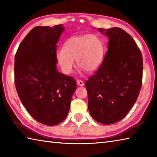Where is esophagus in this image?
<instances>
[{
    "instance_id": "1",
    "label": "esophagus",
    "mask_w": 157,
    "mask_h": 157,
    "mask_svg": "<svg viewBox=\"0 0 157 157\" xmlns=\"http://www.w3.org/2000/svg\"><path fill=\"white\" fill-rule=\"evenodd\" d=\"M77 84H78V86H84V82L82 81V80H78L77 81Z\"/></svg>"
}]
</instances>
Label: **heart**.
I'll return each mask as SVG.
<instances>
[{"label":"heart","mask_w":157,"mask_h":157,"mask_svg":"<svg viewBox=\"0 0 157 157\" xmlns=\"http://www.w3.org/2000/svg\"><path fill=\"white\" fill-rule=\"evenodd\" d=\"M105 53L103 40L95 35L73 36L67 39L63 50L58 51L56 59L63 71L69 74L77 65L88 73H93L102 63Z\"/></svg>","instance_id":"1"}]
</instances>
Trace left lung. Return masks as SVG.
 <instances>
[{
  "instance_id": "obj_1",
  "label": "left lung",
  "mask_w": 157,
  "mask_h": 157,
  "mask_svg": "<svg viewBox=\"0 0 157 157\" xmlns=\"http://www.w3.org/2000/svg\"><path fill=\"white\" fill-rule=\"evenodd\" d=\"M98 30L108 36V49L99 68L85 83L88 107L95 121L111 124L121 121L136 102L143 58L134 39L121 28Z\"/></svg>"
}]
</instances>
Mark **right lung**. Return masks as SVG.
<instances>
[{
  "instance_id": "1",
  "label": "right lung",
  "mask_w": 157,
  "mask_h": 157,
  "mask_svg": "<svg viewBox=\"0 0 157 157\" xmlns=\"http://www.w3.org/2000/svg\"><path fill=\"white\" fill-rule=\"evenodd\" d=\"M64 30L62 24L35 27L15 56V85L21 102L34 119L48 126L66 118L76 90L74 78L56 68V44Z\"/></svg>"
}]
</instances>
